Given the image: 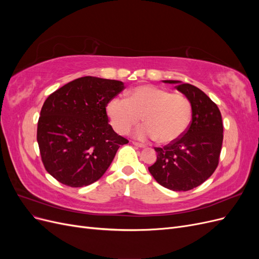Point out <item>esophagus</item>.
Listing matches in <instances>:
<instances>
[{
    "mask_svg": "<svg viewBox=\"0 0 259 259\" xmlns=\"http://www.w3.org/2000/svg\"><path fill=\"white\" fill-rule=\"evenodd\" d=\"M133 144H134V145L137 146V147H139V148H145V147H146V145L140 144V143H136V142H133Z\"/></svg>",
    "mask_w": 259,
    "mask_h": 259,
    "instance_id": "obj_1",
    "label": "esophagus"
}]
</instances>
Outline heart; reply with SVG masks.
<instances>
[{
	"label": "heart",
	"mask_w": 259,
	"mask_h": 259,
	"mask_svg": "<svg viewBox=\"0 0 259 259\" xmlns=\"http://www.w3.org/2000/svg\"><path fill=\"white\" fill-rule=\"evenodd\" d=\"M107 114L112 127L121 135L143 120V126L135 131L142 140L159 138L161 143H173L190 124L192 105L183 93H170L154 85L136 86L128 98L114 97L107 105Z\"/></svg>",
	"instance_id": "heart-1"
}]
</instances>
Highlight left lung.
I'll return each instance as SVG.
<instances>
[{"label": "left lung", "mask_w": 259, "mask_h": 259, "mask_svg": "<svg viewBox=\"0 0 259 259\" xmlns=\"http://www.w3.org/2000/svg\"><path fill=\"white\" fill-rule=\"evenodd\" d=\"M175 88L189 97L192 120L187 131L175 142L154 148L158 158L148 169L161 186L173 191H188L211 176L219 163L224 125L217 105L204 92L179 81Z\"/></svg>", "instance_id": "left-lung-1"}]
</instances>
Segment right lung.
<instances>
[{"label": "right lung", "mask_w": 259, "mask_h": 259, "mask_svg": "<svg viewBox=\"0 0 259 259\" xmlns=\"http://www.w3.org/2000/svg\"><path fill=\"white\" fill-rule=\"evenodd\" d=\"M123 90L121 81L83 76L46 98L36 140L45 169L59 183L77 188L97 182L128 143L113 131L106 111Z\"/></svg>", "instance_id": "1"}]
</instances>
